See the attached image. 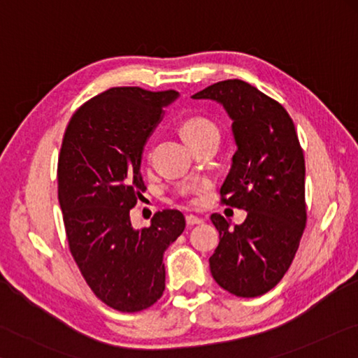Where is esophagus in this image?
I'll return each mask as SVG.
<instances>
[{"instance_id": "esophagus-1", "label": "esophagus", "mask_w": 358, "mask_h": 358, "mask_svg": "<svg viewBox=\"0 0 358 358\" xmlns=\"http://www.w3.org/2000/svg\"><path fill=\"white\" fill-rule=\"evenodd\" d=\"M185 222H187V224H189V227H195V224L203 223L201 218H198L196 215H187L185 217Z\"/></svg>"}]
</instances>
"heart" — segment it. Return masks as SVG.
Returning <instances> with one entry per match:
<instances>
[{"label": "heart", "mask_w": 358, "mask_h": 358, "mask_svg": "<svg viewBox=\"0 0 358 358\" xmlns=\"http://www.w3.org/2000/svg\"><path fill=\"white\" fill-rule=\"evenodd\" d=\"M180 131H182L184 138L189 141L190 146L193 143L203 140L206 136L218 134L215 124L203 116H192L189 119H185L182 125H180Z\"/></svg>", "instance_id": "1"}]
</instances>
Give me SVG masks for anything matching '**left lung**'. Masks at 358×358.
<instances>
[{
	"label": "left lung",
	"mask_w": 358,
	"mask_h": 358,
	"mask_svg": "<svg viewBox=\"0 0 358 358\" xmlns=\"http://www.w3.org/2000/svg\"><path fill=\"white\" fill-rule=\"evenodd\" d=\"M192 99L214 100L233 121L236 152L220 195L224 204L247 210L234 228L220 214L210 215L220 233L210 273L237 297L262 296L285 277L306 223L296 127L283 106L242 80L218 81Z\"/></svg>",
	"instance_id": "8db88e82"
}]
</instances>
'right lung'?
Masks as SVG:
<instances>
[{"mask_svg":"<svg viewBox=\"0 0 358 358\" xmlns=\"http://www.w3.org/2000/svg\"><path fill=\"white\" fill-rule=\"evenodd\" d=\"M176 91L111 87L75 111L58 160V199L69 248L92 292L111 308H149L165 291V250L182 234L179 210L131 227L144 192L143 150Z\"/></svg>","mask_w":358,"mask_h":358,"instance_id":"1","label":"right lung"}]
</instances>
